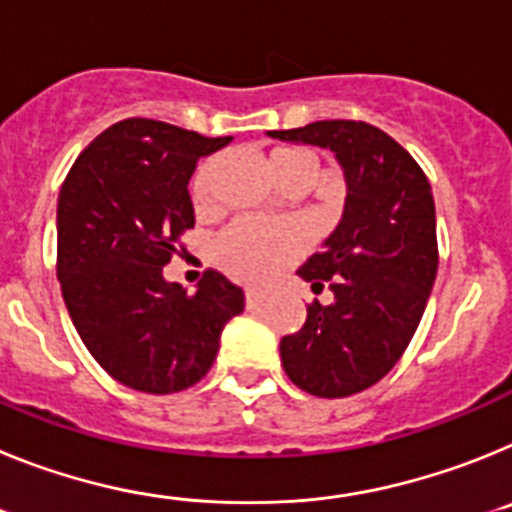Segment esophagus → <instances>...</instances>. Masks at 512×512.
<instances>
[{"instance_id":"1","label":"esophagus","mask_w":512,"mask_h":512,"mask_svg":"<svg viewBox=\"0 0 512 512\" xmlns=\"http://www.w3.org/2000/svg\"><path fill=\"white\" fill-rule=\"evenodd\" d=\"M264 300H266V292H261V289H246V305L248 307L261 305Z\"/></svg>"}]
</instances>
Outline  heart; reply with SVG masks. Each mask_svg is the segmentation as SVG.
<instances>
[{
    "instance_id": "heart-1",
    "label": "heart",
    "mask_w": 512,
    "mask_h": 512,
    "mask_svg": "<svg viewBox=\"0 0 512 512\" xmlns=\"http://www.w3.org/2000/svg\"><path fill=\"white\" fill-rule=\"evenodd\" d=\"M274 174L297 166H307L318 176V161L315 156L300 148H279L271 156ZM212 174L215 164L207 161L197 169L192 179V200L205 205L212 192ZM305 248V238L292 223H277V220H259V217H241L230 223L212 243L215 261L228 271L230 277L241 282L261 284L274 279L282 269H287Z\"/></svg>"
}]
</instances>
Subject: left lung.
<instances>
[{
	"label": "left lung",
	"instance_id": "obj_1",
	"mask_svg": "<svg viewBox=\"0 0 512 512\" xmlns=\"http://www.w3.org/2000/svg\"><path fill=\"white\" fill-rule=\"evenodd\" d=\"M266 135L325 148L346 179L341 223L297 269L312 289L328 284L333 302H312L279 354L300 390L356 395L405 354L431 297L438 271L431 184L397 140L366 122L320 120Z\"/></svg>",
	"mask_w": 512,
	"mask_h": 512
}]
</instances>
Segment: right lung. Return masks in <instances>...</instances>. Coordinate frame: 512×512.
Segmentation results:
<instances>
[{
    "label": "right lung",
    "instance_id": "obj_1",
    "mask_svg": "<svg viewBox=\"0 0 512 512\" xmlns=\"http://www.w3.org/2000/svg\"><path fill=\"white\" fill-rule=\"evenodd\" d=\"M230 140L130 117L97 135L63 182V302L89 354L125 387L171 395L197 384L225 323L243 312V289L217 271H205L194 295L164 279L174 241L194 228L197 161Z\"/></svg>",
    "mask_w": 512,
    "mask_h": 512
}]
</instances>
